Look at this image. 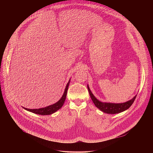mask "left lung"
Instances as JSON below:
<instances>
[{
  "label": "left lung",
  "instance_id": "obj_1",
  "mask_svg": "<svg viewBox=\"0 0 153 153\" xmlns=\"http://www.w3.org/2000/svg\"><path fill=\"white\" fill-rule=\"evenodd\" d=\"M88 89L89 94L90 95V97L95 104V105L101 111H102L104 112L107 113V114H117L123 111H124L126 109H128L132 103L134 102L137 95H135L131 100L126 102L124 103H120V104H114V103H107V102H102L100 101H98L92 94L91 91L89 89V88L87 86Z\"/></svg>",
  "mask_w": 153,
  "mask_h": 153
}]
</instances>
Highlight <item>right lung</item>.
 Masks as SVG:
<instances>
[{
  "label": "right lung",
  "mask_w": 153,
  "mask_h": 153,
  "mask_svg": "<svg viewBox=\"0 0 153 153\" xmlns=\"http://www.w3.org/2000/svg\"><path fill=\"white\" fill-rule=\"evenodd\" d=\"M69 82H70V79H69V82H68V84L66 86L65 91H64V93L62 97H61V98L57 102L55 103L54 104L49 105V106L45 107V108H39V109H27V108H24V107H23V108L27 110V111H29L30 112H32L33 113L39 114V115H50V114H52L55 112L56 111L60 109L64 105V103L65 101L67 91H68V89Z\"/></svg>",
  "instance_id": "add662e5"
}]
</instances>
